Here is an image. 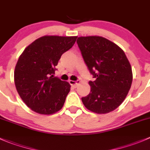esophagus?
Returning <instances> with one entry per match:
<instances>
[{
	"label": "esophagus",
	"instance_id": "esophagus-1",
	"mask_svg": "<svg viewBox=\"0 0 150 150\" xmlns=\"http://www.w3.org/2000/svg\"><path fill=\"white\" fill-rule=\"evenodd\" d=\"M81 83V81H69V83L70 85H72V86H74L75 88H76L77 86H78V85Z\"/></svg>",
	"mask_w": 150,
	"mask_h": 150
}]
</instances>
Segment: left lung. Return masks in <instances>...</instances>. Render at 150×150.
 <instances>
[{
    "mask_svg": "<svg viewBox=\"0 0 150 150\" xmlns=\"http://www.w3.org/2000/svg\"><path fill=\"white\" fill-rule=\"evenodd\" d=\"M77 43L94 81L91 92L82 97L84 106L105 114L119 107L126 97L133 80L131 64L121 48L100 36L80 37Z\"/></svg>",
    "mask_w": 150,
    "mask_h": 150,
    "instance_id": "left-lung-1",
    "label": "left lung"
}]
</instances>
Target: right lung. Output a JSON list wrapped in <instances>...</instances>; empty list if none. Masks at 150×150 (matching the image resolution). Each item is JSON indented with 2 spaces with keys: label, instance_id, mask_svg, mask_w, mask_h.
Wrapping results in <instances>:
<instances>
[{
  "label": "right lung",
  "instance_id": "right-lung-1",
  "mask_svg": "<svg viewBox=\"0 0 150 150\" xmlns=\"http://www.w3.org/2000/svg\"><path fill=\"white\" fill-rule=\"evenodd\" d=\"M77 36H43L27 47L14 71L18 93L35 112L51 115L62 108L70 90L69 83L54 77L62 55L70 49Z\"/></svg>",
  "mask_w": 150,
  "mask_h": 150
}]
</instances>
